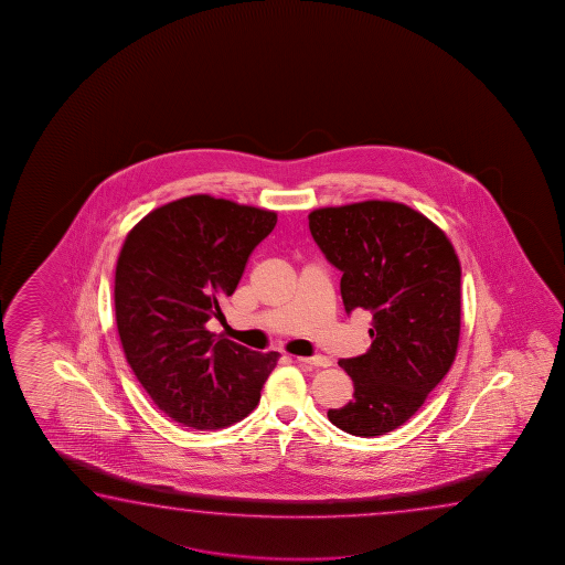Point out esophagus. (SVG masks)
<instances>
[{
  "label": "esophagus",
  "mask_w": 565,
  "mask_h": 565,
  "mask_svg": "<svg viewBox=\"0 0 565 565\" xmlns=\"http://www.w3.org/2000/svg\"><path fill=\"white\" fill-rule=\"evenodd\" d=\"M298 364L310 365V367H328L332 365V360L326 355H312V358H297Z\"/></svg>",
  "instance_id": "34e87169"
}]
</instances>
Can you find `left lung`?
<instances>
[{"label": "left lung", "mask_w": 565, "mask_h": 565, "mask_svg": "<svg viewBox=\"0 0 565 565\" xmlns=\"http://www.w3.org/2000/svg\"><path fill=\"white\" fill-rule=\"evenodd\" d=\"M308 227L342 270L345 312H372V345L340 360L354 399L328 409L338 429L377 437L412 419L455 362L460 335V263L445 231L397 201L320 207Z\"/></svg>", "instance_id": "8db88e82"}]
</instances>
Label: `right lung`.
Segmentation results:
<instances>
[{
  "label": "right lung",
  "mask_w": 565,
  "mask_h": 565,
  "mask_svg": "<svg viewBox=\"0 0 565 565\" xmlns=\"http://www.w3.org/2000/svg\"><path fill=\"white\" fill-rule=\"evenodd\" d=\"M275 225V211L198 193L150 211L126 235L115 275L120 344L158 409L183 427L241 422L277 365L278 352L205 328Z\"/></svg>",
  "instance_id": "obj_1"
}]
</instances>
